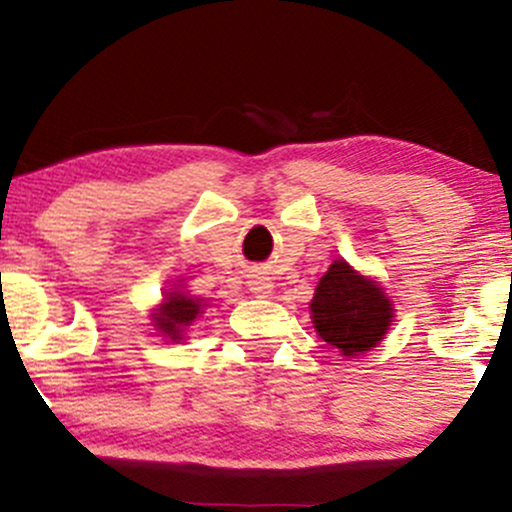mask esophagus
Masks as SVG:
<instances>
[{
	"mask_svg": "<svg viewBox=\"0 0 512 512\" xmlns=\"http://www.w3.org/2000/svg\"><path fill=\"white\" fill-rule=\"evenodd\" d=\"M248 284H250V291L255 293L257 298H267L269 293H272V289H274L272 279H269V276H262V274H252Z\"/></svg>",
	"mask_w": 512,
	"mask_h": 512,
	"instance_id": "esophagus-1",
	"label": "esophagus"
}]
</instances>
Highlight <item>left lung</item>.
Here are the masks:
<instances>
[{"instance_id":"1","label":"left lung","mask_w":512,"mask_h":512,"mask_svg":"<svg viewBox=\"0 0 512 512\" xmlns=\"http://www.w3.org/2000/svg\"><path fill=\"white\" fill-rule=\"evenodd\" d=\"M310 310L317 334L342 356L366 354L392 322V305L383 289L358 276L344 260H334L322 276Z\"/></svg>"}]
</instances>
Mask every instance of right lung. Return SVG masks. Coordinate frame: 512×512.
I'll return each mask as SVG.
<instances>
[{
	"mask_svg": "<svg viewBox=\"0 0 512 512\" xmlns=\"http://www.w3.org/2000/svg\"><path fill=\"white\" fill-rule=\"evenodd\" d=\"M158 310H161V313H156V317H154L158 332L168 334L173 342H178V339H182L180 337L182 327L190 325V322L195 320V317L199 315V310H202V303L175 291V293H170V296L166 298V303H163Z\"/></svg>",
	"mask_w": 512,
	"mask_h": 512,
	"instance_id": "obj_1",
	"label": "right lung"
}]
</instances>
